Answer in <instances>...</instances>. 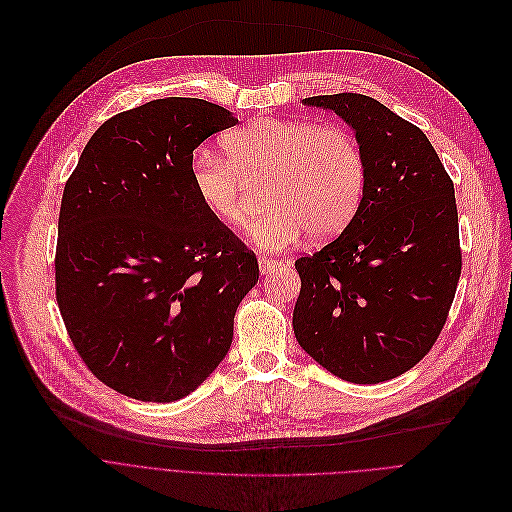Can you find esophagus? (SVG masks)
Instances as JSON below:
<instances>
[{
    "instance_id": "obj_1",
    "label": "esophagus",
    "mask_w": 512,
    "mask_h": 512,
    "mask_svg": "<svg viewBox=\"0 0 512 512\" xmlns=\"http://www.w3.org/2000/svg\"><path fill=\"white\" fill-rule=\"evenodd\" d=\"M258 264H260V272H262V274H270V272H274V270H278V268L282 266L280 260L268 258V256H260V258H258Z\"/></svg>"
}]
</instances>
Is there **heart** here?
<instances>
[{
  "mask_svg": "<svg viewBox=\"0 0 512 512\" xmlns=\"http://www.w3.org/2000/svg\"><path fill=\"white\" fill-rule=\"evenodd\" d=\"M222 157L191 167L197 197L218 222L242 230L250 222L244 179L266 181L268 210L254 226L264 250L292 246L309 232L323 240L355 216L365 191V157L353 133L339 125L256 117L222 137Z\"/></svg>",
  "mask_w": 512,
  "mask_h": 512,
  "instance_id": "b5f03b06",
  "label": "heart"
}]
</instances>
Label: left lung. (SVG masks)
Listing matches in <instances>:
<instances>
[{
    "instance_id": "8db88e82",
    "label": "left lung",
    "mask_w": 512,
    "mask_h": 512,
    "mask_svg": "<svg viewBox=\"0 0 512 512\" xmlns=\"http://www.w3.org/2000/svg\"><path fill=\"white\" fill-rule=\"evenodd\" d=\"M304 105L355 129L367 177L343 234L294 262V335L345 381H387L418 365L446 325L462 272L454 183L422 129L379 100L339 92Z\"/></svg>"
}]
</instances>
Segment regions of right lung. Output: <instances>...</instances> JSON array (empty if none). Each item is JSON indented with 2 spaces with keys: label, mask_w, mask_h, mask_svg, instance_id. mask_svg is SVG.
Here are the masks:
<instances>
[{
  "label": "right lung",
  "mask_w": 512,
  "mask_h": 512,
  "mask_svg": "<svg viewBox=\"0 0 512 512\" xmlns=\"http://www.w3.org/2000/svg\"><path fill=\"white\" fill-rule=\"evenodd\" d=\"M238 119L201 98H159L102 123L62 193L56 300L90 373L169 403L210 377L258 282L252 250L195 193L193 151Z\"/></svg>",
  "instance_id": "right-lung-1"
}]
</instances>
